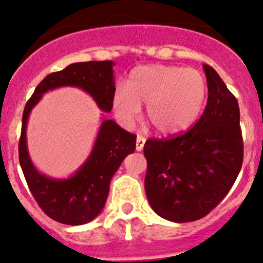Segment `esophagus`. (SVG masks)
<instances>
[{"label":"esophagus","instance_id":"esophagus-1","mask_svg":"<svg viewBox=\"0 0 263 263\" xmlns=\"http://www.w3.org/2000/svg\"><path fill=\"white\" fill-rule=\"evenodd\" d=\"M144 145H145V139L139 135V136H137V139H136V150L141 151L142 148H144Z\"/></svg>","mask_w":263,"mask_h":263}]
</instances>
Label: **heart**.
I'll return each mask as SVG.
<instances>
[{
	"label": "heart",
	"instance_id": "heart-1",
	"mask_svg": "<svg viewBox=\"0 0 263 263\" xmlns=\"http://www.w3.org/2000/svg\"><path fill=\"white\" fill-rule=\"evenodd\" d=\"M206 80L200 71L178 66L148 65L135 68L127 90L118 89L113 108L122 123L132 126L146 104L151 126L163 135L184 131L195 123L206 99Z\"/></svg>",
	"mask_w": 263,
	"mask_h": 263
}]
</instances>
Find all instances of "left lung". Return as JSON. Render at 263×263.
Returning <instances> with one entry per match:
<instances>
[{
  "label": "left lung",
  "instance_id": "obj_1",
  "mask_svg": "<svg viewBox=\"0 0 263 263\" xmlns=\"http://www.w3.org/2000/svg\"><path fill=\"white\" fill-rule=\"evenodd\" d=\"M208 104L190 131L145 142V191L159 216L190 222L206 216L228 195L243 163L239 105L216 71L203 65Z\"/></svg>",
  "mask_w": 263,
  "mask_h": 263
}]
</instances>
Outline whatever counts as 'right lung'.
I'll list each match as a JSON object with an SVG mask.
<instances>
[{
  "label": "right lung",
  "instance_id": "add662e5",
  "mask_svg": "<svg viewBox=\"0 0 263 263\" xmlns=\"http://www.w3.org/2000/svg\"><path fill=\"white\" fill-rule=\"evenodd\" d=\"M115 62L90 61L49 73L35 87L23 113L18 160L31 195L50 219L66 225H82L100 214L107 202L110 179L128 154L136 148V136L103 118L89 158L71 177L55 179L34 166L26 145V124L31 109L43 94L57 87L72 86L86 91L103 112L109 113L115 98Z\"/></svg>",
  "mask_w": 263,
  "mask_h": 263
}]
</instances>
